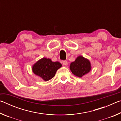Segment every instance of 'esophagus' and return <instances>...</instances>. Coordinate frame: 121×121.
I'll list each match as a JSON object with an SVG mask.
<instances>
[{"label":"esophagus","mask_w":121,"mask_h":121,"mask_svg":"<svg viewBox=\"0 0 121 121\" xmlns=\"http://www.w3.org/2000/svg\"><path fill=\"white\" fill-rule=\"evenodd\" d=\"M62 63L63 65H68V62H67V61L66 60H64L62 61Z\"/></svg>","instance_id":"obj_1"}]
</instances>
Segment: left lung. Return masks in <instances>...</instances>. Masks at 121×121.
<instances>
[{"label": "left lung", "mask_w": 121, "mask_h": 121, "mask_svg": "<svg viewBox=\"0 0 121 121\" xmlns=\"http://www.w3.org/2000/svg\"><path fill=\"white\" fill-rule=\"evenodd\" d=\"M70 69L73 75L82 77L91 70V63L88 59L83 56H78L75 61L70 63Z\"/></svg>", "instance_id": "1"}]
</instances>
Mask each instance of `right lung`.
I'll return each mask as SVG.
<instances>
[{
  "label": "right lung",
  "mask_w": 121,
  "mask_h": 121,
  "mask_svg": "<svg viewBox=\"0 0 121 121\" xmlns=\"http://www.w3.org/2000/svg\"><path fill=\"white\" fill-rule=\"evenodd\" d=\"M62 65L58 61L53 62L50 59L43 58L35 63L32 70L35 74L44 81H48L54 76L56 71Z\"/></svg>",
  "instance_id": "1"
}]
</instances>
